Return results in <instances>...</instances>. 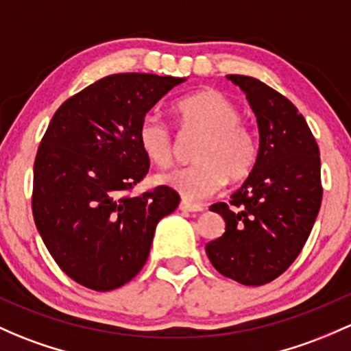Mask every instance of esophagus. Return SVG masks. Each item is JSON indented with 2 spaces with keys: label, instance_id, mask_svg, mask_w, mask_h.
I'll list each match as a JSON object with an SVG mask.
<instances>
[{
  "label": "esophagus",
  "instance_id": "1",
  "mask_svg": "<svg viewBox=\"0 0 351 351\" xmlns=\"http://www.w3.org/2000/svg\"><path fill=\"white\" fill-rule=\"evenodd\" d=\"M180 210H183V212H204V205L190 204V202L183 200L182 204H180Z\"/></svg>",
  "mask_w": 351,
  "mask_h": 351
}]
</instances>
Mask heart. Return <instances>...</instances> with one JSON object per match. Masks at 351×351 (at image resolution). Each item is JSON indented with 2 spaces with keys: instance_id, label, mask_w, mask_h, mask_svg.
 <instances>
[{
  "instance_id": "1",
  "label": "heart",
  "mask_w": 351,
  "mask_h": 351,
  "mask_svg": "<svg viewBox=\"0 0 351 351\" xmlns=\"http://www.w3.org/2000/svg\"><path fill=\"white\" fill-rule=\"evenodd\" d=\"M175 116L185 132H198L202 139L195 149L197 163L160 173L156 182L173 188L186 200L212 197L227 182L245 178L257 160V143L252 129L241 121L237 106L213 88L183 97L175 104ZM143 153L158 166L171 163L175 141L163 121L147 114L138 129Z\"/></svg>"
}]
</instances>
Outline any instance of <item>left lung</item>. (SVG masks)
Here are the masks:
<instances>
[{"label": "left lung", "mask_w": 351, "mask_h": 351, "mask_svg": "<svg viewBox=\"0 0 351 351\" xmlns=\"http://www.w3.org/2000/svg\"><path fill=\"white\" fill-rule=\"evenodd\" d=\"M257 117L259 151L249 178L213 204L222 237L205 245L213 267L245 286L274 281L300 256L322 206V161L311 129L296 106L261 80L227 75Z\"/></svg>", "instance_id": "8db88e82"}]
</instances>
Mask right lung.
<instances>
[{
    "mask_svg": "<svg viewBox=\"0 0 351 351\" xmlns=\"http://www.w3.org/2000/svg\"><path fill=\"white\" fill-rule=\"evenodd\" d=\"M186 79L114 73L67 99L51 117L33 166V219L62 271L94 291L138 274L154 230L180 197L158 186L141 197L149 160L138 129L151 108Z\"/></svg>",
    "mask_w": 351,
    "mask_h": 351,
    "instance_id": "1",
    "label": "right lung"
}]
</instances>
